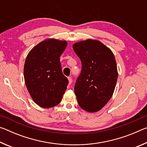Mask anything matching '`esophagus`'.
<instances>
[{
	"mask_svg": "<svg viewBox=\"0 0 147 147\" xmlns=\"http://www.w3.org/2000/svg\"><path fill=\"white\" fill-rule=\"evenodd\" d=\"M68 80H69V84H71L72 83V78L71 77H68Z\"/></svg>",
	"mask_w": 147,
	"mask_h": 147,
	"instance_id": "obj_1",
	"label": "esophagus"
}]
</instances>
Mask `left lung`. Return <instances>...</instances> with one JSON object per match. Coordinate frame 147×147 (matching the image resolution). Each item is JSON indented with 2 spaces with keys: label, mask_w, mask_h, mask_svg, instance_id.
<instances>
[{
  "label": "left lung",
  "mask_w": 147,
  "mask_h": 147,
  "mask_svg": "<svg viewBox=\"0 0 147 147\" xmlns=\"http://www.w3.org/2000/svg\"><path fill=\"white\" fill-rule=\"evenodd\" d=\"M73 49L82 62L74 93L79 106L96 112L108 103L115 90L118 72L115 56L100 41L88 39L74 43Z\"/></svg>",
  "instance_id": "8db88e82"
}]
</instances>
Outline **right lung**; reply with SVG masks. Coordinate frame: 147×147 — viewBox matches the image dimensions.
<instances>
[{
    "mask_svg": "<svg viewBox=\"0 0 147 147\" xmlns=\"http://www.w3.org/2000/svg\"><path fill=\"white\" fill-rule=\"evenodd\" d=\"M67 45L66 41L47 39L27 55L24 82L32 98L42 108L58 105L67 89L69 81L62 73L59 59Z\"/></svg>",
    "mask_w": 147,
    "mask_h": 147,
    "instance_id": "right-lung-1",
    "label": "right lung"
}]
</instances>
